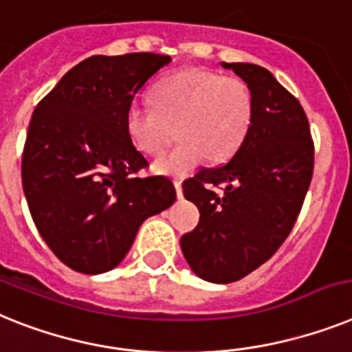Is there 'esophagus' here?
<instances>
[{
  "label": "esophagus",
  "mask_w": 352,
  "mask_h": 352,
  "mask_svg": "<svg viewBox=\"0 0 352 352\" xmlns=\"http://www.w3.org/2000/svg\"><path fill=\"white\" fill-rule=\"evenodd\" d=\"M173 184H175L177 199H182V181H179V179H175V181H173Z\"/></svg>",
  "instance_id": "1"
}]
</instances>
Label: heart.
I'll list each match as a JSON object with an SVG mask.
<instances>
[{"label": "heart", "mask_w": 352, "mask_h": 352, "mask_svg": "<svg viewBox=\"0 0 352 352\" xmlns=\"http://www.w3.org/2000/svg\"><path fill=\"white\" fill-rule=\"evenodd\" d=\"M152 100L153 105L138 102L129 109L126 131L146 155H159L175 134L181 138L175 148L153 162L162 175H188L206 157L226 161L240 148L252 123L247 84L214 71L191 67L168 75L155 84Z\"/></svg>", "instance_id": "1"}]
</instances>
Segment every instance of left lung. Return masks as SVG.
Instances as JSON below:
<instances>
[{
	"mask_svg": "<svg viewBox=\"0 0 352 352\" xmlns=\"http://www.w3.org/2000/svg\"><path fill=\"white\" fill-rule=\"evenodd\" d=\"M220 66L249 87L252 123L231 161L182 184L200 221L182 236L181 249L200 279L227 285L268 261L294 229L311 182L313 141L299 100L270 71L245 62ZM212 185H223L224 193Z\"/></svg>",
	"mask_w": 352,
	"mask_h": 352,
	"instance_id": "obj_1",
	"label": "left lung"
}]
</instances>
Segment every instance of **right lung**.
Returning <instances> with one entry per match:
<instances>
[{
	"label": "right lung",
	"mask_w": 352,
	"mask_h": 352,
	"mask_svg": "<svg viewBox=\"0 0 352 352\" xmlns=\"http://www.w3.org/2000/svg\"><path fill=\"white\" fill-rule=\"evenodd\" d=\"M168 55H93L62 76L32 114L21 177L32 218L64 265L82 274L118 267L146 218L175 202L126 131V112Z\"/></svg>",
	"instance_id": "right-lung-1"
}]
</instances>
